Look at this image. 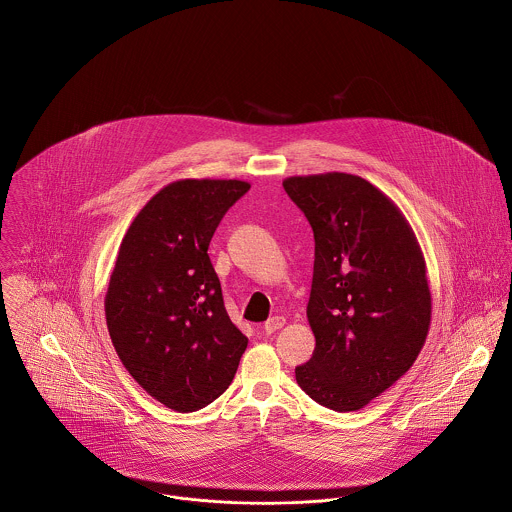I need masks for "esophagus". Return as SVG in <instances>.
Listing matches in <instances>:
<instances>
[{
	"instance_id": "34e87169",
	"label": "esophagus",
	"mask_w": 512,
	"mask_h": 512,
	"mask_svg": "<svg viewBox=\"0 0 512 512\" xmlns=\"http://www.w3.org/2000/svg\"><path fill=\"white\" fill-rule=\"evenodd\" d=\"M284 323H286V319H284V317H280V315L270 317V319L264 323V331H266V335L276 333L278 329H282V327H284Z\"/></svg>"
}]
</instances>
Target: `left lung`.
Instances as JSON below:
<instances>
[{
  "label": "left lung",
  "mask_w": 512,
  "mask_h": 512,
  "mask_svg": "<svg viewBox=\"0 0 512 512\" xmlns=\"http://www.w3.org/2000/svg\"><path fill=\"white\" fill-rule=\"evenodd\" d=\"M315 238L307 321L315 335L295 380L317 404L355 412L418 359L430 329L426 260L400 209L351 173L288 177Z\"/></svg>",
  "instance_id": "8db88e82"
}]
</instances>
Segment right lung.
<instances>
[{"label": "right lung", "instance_id": "1", "mask_svg": "<svg viewBox=\"0 0 512 512\" xmlns=\"http://www.w3.org/2000/svg\"><path fill=\"white\" fill-rule=\"evenodd\" d=\"M248 189L238 179L173 181L122 238L104 299L108 333L134 380L171 410L217 400L246 351L207 250Z\"/></svg>", "mask_w": 512, "mask_h": 512}]
</instances>
